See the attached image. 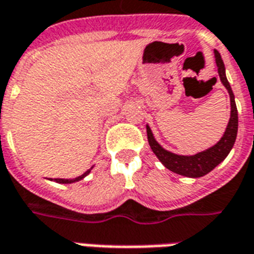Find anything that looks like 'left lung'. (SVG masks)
Here are the masks:
<instances>
[{
  "label": "left lung",
  "instance_id": "1",
  "mask_svg": "<svg viewBox=\"0 0 254 254\" xmlns=\"http://www.w3.org/2000/svg\"><path fill=\"white\" fill-rule=\"evenodd\" d=\"M214 56H215L219 79H221L223 86L226 87L227 93L230 95V120H229L226 130L223 133V136L221 137V140L215 145L210 146L206 151L198 152L195 155H176V153H172V152L164 149L159 142L156 141L151 127L146 125L148 142H149L153 153L161 161V164L164 165L165 168L175 172V174L187 176V178H200V176L207 175L210 171H213L219 163H222L226 159V156L229 155V152L232 151L233 145L236 142V137H237L238 112L237 106H236V101H234V94H233L230 84L227 82L225 64H223L221 54L215 50L214 51Z\"/></svg>",
  "mask_w": 254,
  "mask_h": 254
}]
</instances>
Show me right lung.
Segmentation results:
<instances>
[{"mask_svg":"<svg viewBox=\"0 0 254 254\" xmlns=\"http://www.w3.org/2000/svg\"><path fill=\"white\" fill-rule=\"evenodd\" d=\"M91 168H93V167H91ZM91 168L86 171L83 175H80V176H78V178H75V179H51V180H54V182H56V183H62V185H69V183H75V182H79V180L83 179L84 176H87V175L90 174Z\"/></svg>","mask_w":254,"mask_h":254,"instance_id":"right-lung-1","label":"right lung"}]
</instances>
